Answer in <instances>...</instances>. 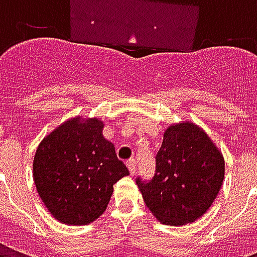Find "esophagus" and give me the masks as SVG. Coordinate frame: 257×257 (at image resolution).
<instances>
[{"label":"esophagus","instance_id":"esophagus-1","mask_svg":"<svg viewBox=\"0 0 257 257\" xmlns=\"http://www.w3.org/2000/svg\"><path fill=\"white\" fill-rule=\"evenodd\" d=\"M126 167H128L131 175H135V173H136V161H135V160H129V161L126 162Z\"/></svg>","mask_w":257,"mask_h":257}]
</instances>
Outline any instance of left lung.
<instances>
[{
	"label": "left lung",
	"mask_w": 257,
	"mask_h": 257,
	"mask_svg": "<svg viewBox=\"0 0 257 257\" xmlns=\"http://www.w3.org/2000/svg\"><path fill=\"white\" fill-rule=\"evenodd\" d=\"M224 179V160L204 131L191 122L165 131L150 180L136 184L147 208L168 226L193 223L209 209Z\"/></svg>",
	"instance_id": "8db88e82"
}]
</instances>
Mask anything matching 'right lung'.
Listing matches in <instances>:
<instances>
[{"label": "right lung", "instance_id": "right-lung-1", "mask_svg": "<svg viewBox=\"0 0 257 257\" xmlns=\"http://www.w3.org/2000/svg\"><path fill=\"white\" fill-rule=\"evenodd\" d=\"M97 118L70 119L42 140L33 176L51 215L64 224L82 226L106 210L112 186L129 171L103 138Z\"/></svg>", "mask_w": 257, "mask_h": 257}]
</instances>
